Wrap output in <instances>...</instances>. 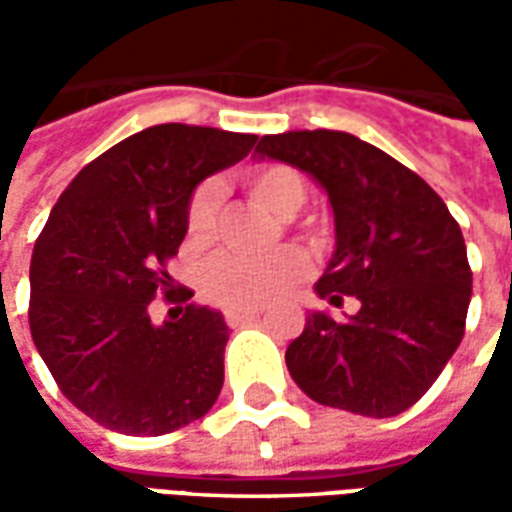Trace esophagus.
Returning <instances> with one entry per match:
<instances>
[{
    "mask_svg": "<svg viewBox=\"0 0 512 512\" xmlns=\"http://www.w3.org/2000/svg\"><path fill=\"white\" fill-rule=\"evenodd\" d=\"M260 315H263V310H230L224 318H227V326L241 329V326H249L252 321H257Z\"/></svg>",
    "mask_w": 512,
    "mask_h": 512,
    "instance_id": "1",
    "label": "esophagus"
}]
</instances>
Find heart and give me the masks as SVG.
I'll list each match as a JSON object with an SVG mask.
<instances>
[{"label": "heart", "instance_id": "obj_1", "mask_svg": "<svg viewBox=\"0 0 512 512\" xmlns=\"http://www.w3.org/2000/svg\"><path fill=\"white\" fill-rule=\"evenodd\" d=\"M244 189L252 200L282 219H290L307 200V183L299 169L288 164H260L249 169L244 175ZM216 216H219V186L208 180L194 189L186 208V233L191 244H211L216 233ZM307 238L318 241L321 233L310 227ZM304 274H307V260L296 249H285L266 260L227 255L208 266L202 277V290L213 304L224 310H257L271 299L288 293Z\"/></svg>", "mask_w": 512, "mask_h": 512}]
</instances>
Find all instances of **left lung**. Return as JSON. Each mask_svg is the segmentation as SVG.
<instances>
[{
	"mask_svg": "<svg viewBox=\"0 0 512 512\" xmlns=\"http://www.w3.org/2000/svg\"><path fill=\"white\" fill-rule=\"evenodd\" d=\"M255 158L307 172L329 197L334 255L315 293L348 321L310 312L288 345L293 381L315 403L395 417L417 403L463 340L472 268L458 222L417 172L345 131L266 134Z\"/></svg>",
	"mask_w": 512,
	"mask_h": 512,
	"instance_id": "8db88e82",
	"label": "left lung"
}]
</instances>
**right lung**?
<instances>
[{"label": "right lung", "instance_id": "add662e5", "mask_svg": "<svg viewBox=\"0 0 512 512\" xmlns=\"http://www.w3.org/2000/svg\"><path fill=\"white\" fill-rule=\"evenodd\" d=\"M255 142L222 128L150 126L90 161L51 208L29 266V332L62 395L98 425L161 436L216 403L230 340L222 312L189 304L153 323L150 304L158 293L191 299L167 274L191 194Z\"/></svg>", "mask_w": 512, "mask_h": 512}]
</instances>
